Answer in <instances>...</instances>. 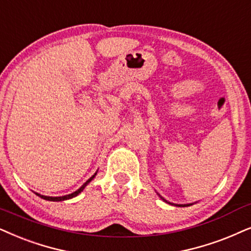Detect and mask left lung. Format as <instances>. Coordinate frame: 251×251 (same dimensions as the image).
I'll return each mask as SVG.
<instances>
[{
    "instance_id": "1",
    "label": "left lung",
    "mask_w": 251,
    "mask_h": 251,
    "mask_svg": "<svg viewBox=\"0 0 251 251\" xmlns=\"http://www.w3.org/2000/svg\"><path fill=\"white\" fill-rule=\"evenodd\" d=\"M157 194H158V193H157ZM158 195H159V194H158ZM159 197H160L161 200L164 201H166V203H168V204H171V205H174V206H182V207H184V206H190V205H193V203H190V204H174V203H171V201H166L164 197L160 196V195H159Z\"/></svg>"
}]
</instances>
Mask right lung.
I'll return each instance as SVG.
<instances>
[{
  "label": "right lung",
  "mask_w": 251,
  "mask_h": 251,
  "mask_svg": "<svg viewBox=\"0 0 251 251\" xmlns=\"http://www.w3.org/2000/svg\"><path fill=\"white\" fill-rule=\"evenodd\" d=\"M96 175H97V172L96 173H94L92 176H91L89 180H87L85 183H84L82 187L79 188V189H77L76 191H75V193H73V194H69V195H66V196H60V197H51V196H44V195H40V194H38V193H35V195H38L39 197H41V198H44V200H46V201H67V200H71V198H74V197H76L77 195H79L80 193H82V191L85 189V187L87 184L90 183L91 181L93 180L94 177H96Z\"/></svg>",
  "instance_id": "obj_1"
}]
</instances>
